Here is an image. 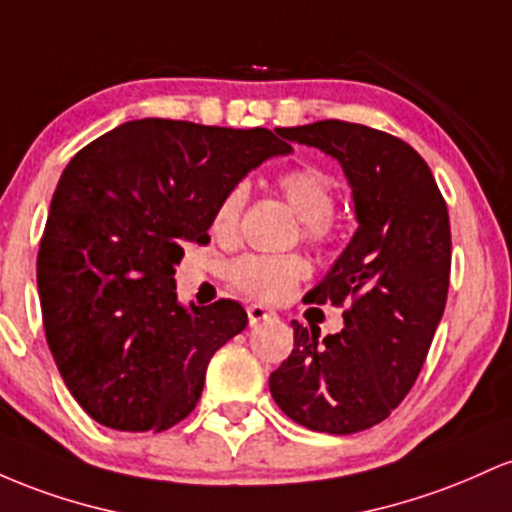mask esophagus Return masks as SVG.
Wrapping results in <instances>:
<instances>
[{"label":"esophagus","instance_id":"34e87169","mask_svg":"<svg viewBox=\"0 0 512 512\" xmlns=\"http://www.w3.org/2000/svg\"><path fill=\"white\" fill-rule=\"evenodd\" d=\"M246 314H249V324L251 326H256V324H261V321L275 317L273 309L263 307V304H251V307L246 309Z\"/></svg>","mask_w":512,"mask_h":512}]
</instances>
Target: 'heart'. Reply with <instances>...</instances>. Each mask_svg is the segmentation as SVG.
Instances as JSON below:
<instances>
[{
  "label": "heart",
  "mask_w": 512,
  "mask_h": 512,
  "mask_svg": "<svg viewBox=\"0 0 512 512\" xmlns=\"http://www.w3.org/2000/svg\"><path fill=\"white\" fill-rule=\"evenodd\" d=\"M275 186L290 203V208L302 217V237L309 244H329L333 237L331 215L336 208V181H333V176L314 169V166H304V169H290L280 174ZM244 205L246 186L237 183L217 203L215 215H212V232L225 239L234 237ZM307 275L309 263L297 254H246L234 258L227 266L229 283L263 302L287 300Z\"/></svg>",
  "instance_id": "1"
}]
</instances>
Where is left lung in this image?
Segmentation results:
<instances>
[{
	"label": "left lung",
	"mask_w": 512,
	"mask_h": 512,
	"mask_svg": "<svg viewBox=\"0 0 512 512\" xmlns=\"http://www.w3.org/2000/svg\"><path fill=\"white\" fill-rule=\"evenodd\" d=\"M336 159L355 203L350 244L304 302H348L343 329L292 321L295 348L273 372L275 404L300 426L350 435L411 392L450 287V217L428 164L387 132L346 120L278 130Z\"/></svg>",
	"instance_id": "left-lung-1"
}]
</instances>
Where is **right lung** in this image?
Wrapping results in <instances>:
<instances>
[{
  "instance_id": "add662e5",
  "label": "right lung",
  "mask_w": 512,
  "mask_h": 512,
  "mask_svg": "<svg viewBox=\"0 0 512 512\" xmlns=\"http://www.w3.org/2000/svg\"><path fill=\"white\" fill-rule=\"evenodd\" d=\"M292 147L271 130L142 118L79 149L38 249L45 338L79 406L101 426L166 430L203 394L212 355L249 324L234 300L183 307V241H210L229 188Z\"/></svg>"
}]
</instances>
